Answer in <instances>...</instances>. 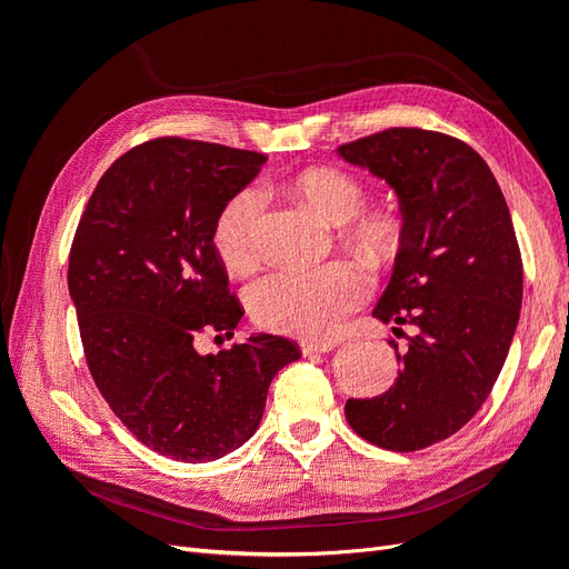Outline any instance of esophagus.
<instances>
[{"instance_id":"34e87169","label":"esophagus","mask_w":569,"mask_h":569,"mask_svg":"<svg viewBox=\"0 0 569 569\" xmlns=\"http://www.w3.org/2000/svg\"><path fill=\"white\" fill-rule=\"evenodd\" d=\"M299 347H301V353H303V356H311V353H327V351H332L335 343H332V341H320V339H301Z\"/></svg>"}]
</instances>
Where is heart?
<instances>
[{"mask_svg":"<svg viewBox=\"0 0 569 569\" xmlns=\"http://www.w3.org/2000/svg\"><path fill=\"white\" fill-rule=\"evenodd\" d=\"M291 192L330 222H343V237L372 268L393 261L403 244V226L391 211H368V189L349 170L306 168L289 182ZM266 197L247 184L220 206L213 247L228 270L242 272L258 258V226ZM370 295L363 270L349 261L320 268H282L256 280L247 291L251 318L263 330L297 337H330Z\"/></svg>","mask_w":569,"mask_h":569,"instance_id":"1","label":"heart"}]
</instances>
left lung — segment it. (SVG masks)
I'll list each match as a JSON object with an SVG mask.
<instances>
[{"label": "left lung", "instance_id": "obj_1", "mask_svg": "<svg viewBox=\"0 0 569 569\" xmlns=\"http://www.w3.org/2000/svg\"><path fill=\"white\" fill-rule=\"evenodd\" d=\"M399 194L403 244L372 316L408 323L396 382L343 406L356 435L387 451L449 439L487 401L522 306V256L493 173L458 137L387 128L337 149Z\"/></svg>", "mask_w": 569, "mask_h": 569}]
</instances>
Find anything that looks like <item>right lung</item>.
I'll use <instances>...</instances> for the list:
<instances>
[{
    "mask_svg": "<svg viewBox=\"0 0 569 569\" xmlns=\"http://www.w3.org/2000/svg\"><path fill=\"white\" fill-rule=\"evenodd\" d=\"M266 153L157 137L101 176L68 256L84 360L116 418L182 462L242 446L272 377L299 343L258 335L201 356V335L232 339L244 308L213 247V220Z\"/></svg>",
    "mask_w": 569,
    "mask_h": 569,
    "instance_id": "right-lung-1",
    "label": "right lung"
}]
</instances>
